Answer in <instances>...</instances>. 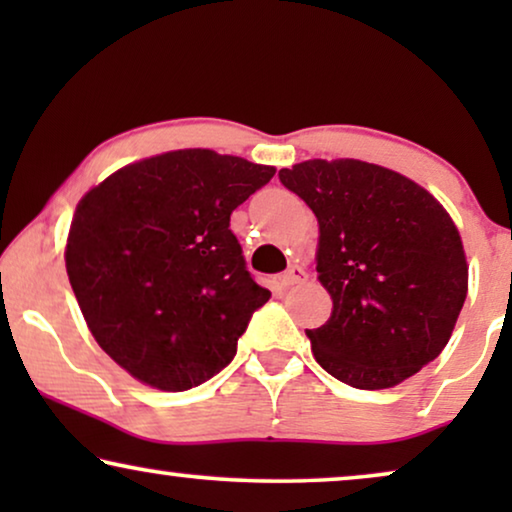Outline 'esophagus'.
<instances>
[{
    "mask_svg": "<svg viewBox=\"0 0 512 512\" xmlns=\"http://www.w3.org/2000/svg\"><path fill=\"white\" fill-rule=\"evenodd\" d=\"M279 282H282V286H286V289H289V286H296V284L307 282V272H305V268H300V265H291V268L284 272Z\"/></svg>",
    "mask_w": 512,
    "mask_h": 512,
    "instance_id": "obj_1",
    "label": "esophagus"
}]
</instances>
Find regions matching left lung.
<instances>
[{
  "mask_svg": "<svg viewBox=\"0 0 512 512\" xmlns=\"http://www.w3.org/2000/svg\"><path fill=\"white\" fill-rule=\"evenodd\" d=\"M279 181L319 221L317 272L331 319L307 331L314 359L356 389H389L443 352L464 307L459 230L415 181L363 160H305Z\"/></svg>",
  "mask_w": 512,
  "mask_h": 512,
  "instance_id": "1",
  "label": "left lung"
}]
</instances>
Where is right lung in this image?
Masks as SVG:
<instances>
[{
    "label": "right lung",
    "mask_w": 512,
    "mask_h": 512,
    "mask_svg": "<svg viewBox=\"0 0 512 512\" xmlns=\"http://www.w3.org/2000/svg\"><path fill=\"white\" fill-rule=\"evenodd\" d=\"M272 177L270 165L184 149L125 165L81 198L69 284L97 345L139 382L186 391L233 361L270 291L230 214Z\"/></svg>",
    "instance_id": "add662e5"
}]
</instances>
